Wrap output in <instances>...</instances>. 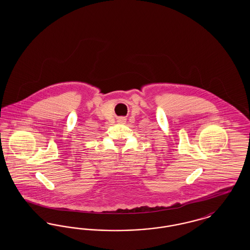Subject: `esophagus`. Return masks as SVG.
<instances>
[{
  "label": "esophagus",
  "mask_w": 250,
  "mask_h": 250,
  "mask_svg": "<svg viewBox=\"0 0 250 250\" xmlns=\"http://www.w3.org/2000/svg\"><path fill=\"white\" fill-rule=\"evenodd\" d=\"M118 122H119V123H125V119L124 117H121V118H119V120H118Z\"/></svg>",
  "instance_id": "34e87169"
}]
</instances>
